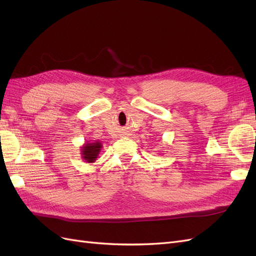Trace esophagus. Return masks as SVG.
I'll list each match as a JSON object with an SVG mask.
<instances>
[{"mask_svg":"<svg viewBox=\"0 0 256 256\" xmlns=\"http://www.w3.org/2000/svg\"><path fill=\"white\" fill-rule=\"evenodd\" d=\"M122 136H125L126 134H125V132H122Z\"/></svg>","mask_w":256,"mask_h":256,"instance_id":"esophagus-1","label":"esophagus"}]
</instances>
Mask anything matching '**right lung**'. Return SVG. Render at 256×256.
<instances>
[{
    "label": "right lung",
    "mask_w": 256,
    "mask_h": 256,
    "mask_svg": "<svg viewBox=\"0 0 256 256\" xmlns=\"http://www.w3.org/2000/svg\"><path fill=\"white\" fill-rule=\"evenodd\" d=\"M102 148V144L100 141H88L81 147V157L85 162H88V164H94L97 160Z\"/></svg>",
    "instance_id": "add662e5"
}]
</instances>
